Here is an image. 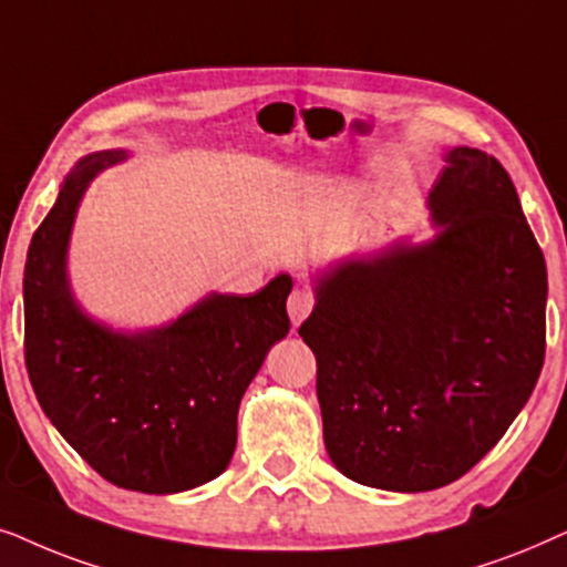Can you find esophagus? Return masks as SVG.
<instances>
[{
	"label": "esophagus",
	"instance_id": "obj_1",
	"mask_svg": "<svg viewBox=\"0 0 567 567\" xmlns=\"http://www.w3.org/2000/svg\"><path fill=\"white\" fill-rule=\"evenodd\" d=\"M313 311V298L311 292L306 290H292L290 298H288V313H290V321L292 327H300L308 319V313Z\"/></svg>",
	"mask_w": 567,
	"mask_h": 567
}]
</instances>
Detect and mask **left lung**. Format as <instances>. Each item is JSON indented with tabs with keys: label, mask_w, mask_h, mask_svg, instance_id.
<instances>
[{
	"label": "left lung",
	"mask_w": 567,
	"mask_h": 567,
	"mask_svg": "<svg viewBox=\"0 0 567 567\" xmlns=\"http://www.w3.org/2000/svg\"><path fill=\"white\" fill-rule=\"evenodd\" d=\"M430 240L399 238L313 277L323 443L344 477L427 493L462 477L529 402L545 362L547 267L493 155L451 147Z\"/></svg>",
	"instance_id": "left-lung-1"
}]
</instances>
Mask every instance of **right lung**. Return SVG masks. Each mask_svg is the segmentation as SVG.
<instances>
[{
    "instance_id": "obj_1",
    "label": "right lung",
    "mask_w": 567,
    "mask_h": 567,
    "mask_svg": "<svg viewBox=\"0 0 567 567\" xmlns=\"http://www.w3.org/2000/svg\"><path fill=\"white\" fill-rule=\"evenodd\" d=\"M126 150L80 157L28 248L25 365L38 404L103 480L147 495L194 489L228 470L238 406L288 337L290 275L259 292H209L178 319L124 331L74 298L70 240L87 186Z\"/></svg>"
}]
</instances>
